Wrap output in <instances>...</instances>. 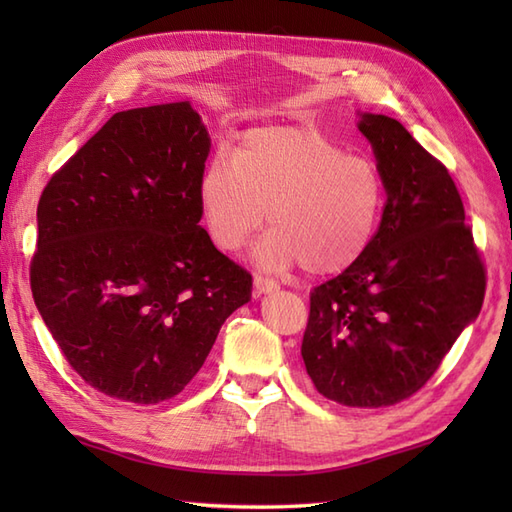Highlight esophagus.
Instances as JSON below:
<instances>
[{
  "mask_svg": "<svg viewBox=\"0 0 512 512\" xmlns=\"http://www.w3.org/2000/svg\"><path fill=\"white\" fill-rule=\"evenodd\" d=\"M279 284L275 279L264 277V275H255V292L257 295H266V292H275Z\"/></svg>",
  "mask_w": 512,
  "mask_h": 512,
  "instance_id": "34e87169",
  "label": "esophagus"
}]
</instances>
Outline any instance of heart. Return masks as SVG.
I'll list each match as a JSON object with an SVG mask.
<instances>
[{
    "mask_svg": "<svg viewBox=\"0 0 512 512\" xmlns=\"http://www.w3.org/2000/svg\"><path fill=\"white\" fill-rule=\"evenodd\" d=\"M202 222L211 242L231 253L270 226L257 259L312 275L350 268L372 244L385 206V180L367 156L308 127H264L233 156L215 154L200 178Z\"/></svg>",
    "mask_w": 512,
    "mask_h": 512,
    "instance_id": "obj_1",
    "label": "heart"
}]
</instances>
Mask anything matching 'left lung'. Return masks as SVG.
Listing matches in <instances>:
<instances>
[{"instance_id":"1","label":"left lung","mask_w":512,"mask_h":512,"mask_svg":"<svg viewBox=\"0 0 512 512\" xmlns=\"http://www.w3.org/2000/svg\"><path fill=\"white\" fill-rule=\"evenodd\" d=\"M387 202L356 264L310 292L301 356L321 396L389 407L436 374L482 310L486 268L449 169L396 118L363 114Z\"/></svg>"}]
</instances>
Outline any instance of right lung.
Listing matches in <instances>:
<instances>
[{
  "label": "right lung",
  "instance_id": "1",
  "mask_svg": "<svg viewBox=\"0 0 512 512\" xmlns=\"http://www.w3.org/2000/svg\"><path fill=\"white\" fill-rule=\"evenodd\" d=\"M209 149L189 103L118 112L41 193L32 297L65 361L107 396L180 394L250 299L253 277L200 226Z\"/></svg>",
  "mask_w": 512,
  "mask_h": 512
}]
</instances>
